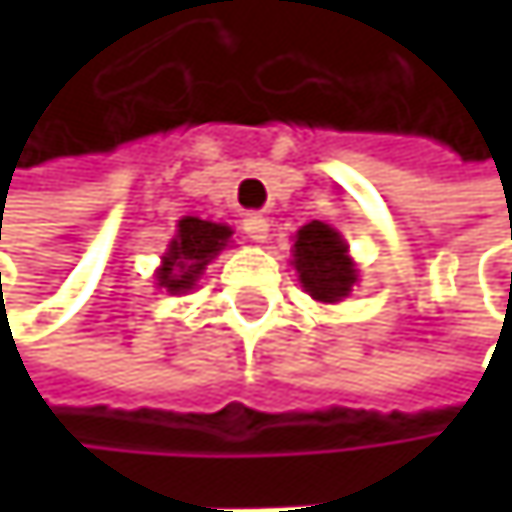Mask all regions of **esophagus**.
I'll return each instance as SVG.
<instances>
[{
    "label": "esophagus",
    "mask_w": 512,
    "mask_h": 512,
    "mask_svg": "<svg viewBox=\"0 0 512 512\" xmlns=\"http://www.w3.org/2000/svg\"><path fill=\"white\" fill-rule=\"evenodd\" d=\"M243 231H246L255 243H263L266 234H269V222H266V216H260V213H249V216L243 219Z\"/></svg>",
    "instance_id": "obj_1"
}]
</instances>
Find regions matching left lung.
Wrapping results in <instances>:
<instances>
[{"instance_id":"obj_1","label":"left lung","mask_w":512,"mask_h":512,"mask_svg":"<svg viewBox=\"0 0 512 512\" xmlns=\"http://www.w3.org/2000/svg\"><path fill=\"white\" fill-rule=\"evenodd\" d=\"M293 266L305 293L317 302H341L358 281V269L344 237L326 222H308L296 231Z\"/></svg>"}]
</instances>
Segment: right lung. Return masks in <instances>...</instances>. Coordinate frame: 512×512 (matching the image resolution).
Listing matches in <instances>:
<instances>
[{
	"label": "right lung",
	"mask_w": 512,
	"mask_h": 512,
	"mask_svg": "<svg viewBox=\"0 0 512 512\" xmlns=\"http://www.w3.org/2000/svg\"><path fill=\"white\" fill-rule=\"evenodd\" d=\"M231 234L234 231L222 222L183 216L177 222L174 240L168 243V252L162 255V266L156 269L159 287H165L168 293L192 290L201 272L207 269V263L228 246Z\"/></svg>",
	"instance_id": "obj_1"
}]
</instances>
